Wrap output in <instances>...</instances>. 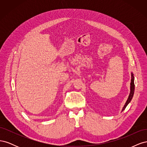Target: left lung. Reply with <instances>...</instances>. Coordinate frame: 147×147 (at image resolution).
Instances as JSON below:
<instances>
[{"instance_id": "1", "label": "left lung", "mask_w": 147, "mask_h": 147, "mask_svg": "<svg viewBox=\"0 0 147 147\" xmlns=\"http://www.w3.org/2000/svg\"><path fill=\"white\" fill-rule=\"evenodd\" d=\"M134 89H135V85H134V76H133V74H132H132H131V92H130L129 96V97H128V99H127V101H126V102L125 105H124V106L123 107L122 111H123L124 109H126V106L128 105V104L129 103V102H131V100H132L133 95H134Z\"/></svg>"}]
</instances>
